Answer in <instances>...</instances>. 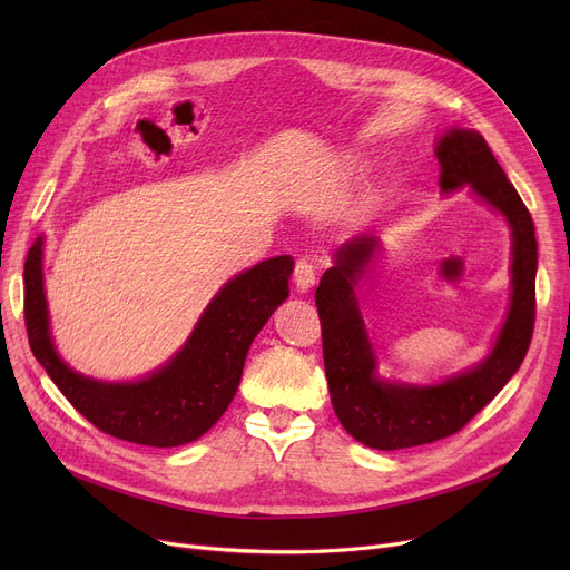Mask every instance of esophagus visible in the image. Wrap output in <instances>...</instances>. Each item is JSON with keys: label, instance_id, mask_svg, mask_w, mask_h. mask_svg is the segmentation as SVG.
I'll list each match as a JSON object with an SVG mask.
<instances>
[{"label": "esophagus", "instance_id": "obj_1", "mask_svg": "<svg viewBox=\"0 0 570 570\" xmlns=\"http://www.w3.org/2000/svg\"><path fill=\"white\" fill-rule=\"evenodd\" d=\"M293 282H295V291H297V293H307V291L314 286L316 273H314V265H312L307 258L295 261Z\"/></svg>", "mask_w": 570, "mask_h": 570}]
</instances>
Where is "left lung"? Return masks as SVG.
<instances>
[{
  "instance_id": "obj_1",
  "label": "left lung",
  "mask_w": 570,
  "mask_h": 570,
  "mask_svg": "<svg viewBox=\"0 0 570 570\" xmlns=\"http://www.w3.org/2000/svg\"><path fill=\"white\" fill-rule=\"evenodd\" d=\"M436 159L443 191L469 185L511 224V309L494 348L473 370L436 385L381 381L355 301V284L363 279L379 239L361 235L337 249L335 265L325 269L316 288L323 365L340 423L355 441L376 451H400L460 432L520 370L533 335L538 254L527 205L478 131H448L436 145Z\"/></svg>"
}]
</instances>
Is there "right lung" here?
Instances as JSON below:
<instances>
[{
    "instance_id": "add662e5",
    "label": "right lung",
    "mask_w": 570,
    "mask_h": 570,
    "mask_svg": "<svg viewBox=\"0 0 570 570\" xmlns=\"http://www.w3.org/2000/svg\"><path fill=\"white\" fill-rule=\"evenodd\" d=\"M43 239L24 261V325L29 348L48 376L101 432L155 448L203 436L228 409L247 351L265 321L288 297L291 256L254 265L230 279L207 305L191 337L173 361L134 383H104L69 370L52 346L43 293Z\"/></svg>"
}]
</instances>
